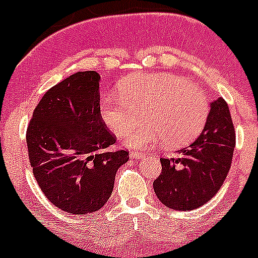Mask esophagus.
Segmentation results:
<instances>
[{
	"label": "esophagus",
	"mask_w": 258,
	"mask_h": 258,
	"mask_svg": "<svg viewBox=\"0 0 258 258\" xmlns=\"http://www.w3.org/2000/svg\"><path fill=\"white\" fill-rule=\"evenodd\" d=\"M130 156H131L132 159H141V157H145V154L140 151H132L131 154H130Z\"/></svg>",
	"instance_id": "esophagus-1"
}]
</instances>
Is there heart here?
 <instances>
[{
  "instance_id": "obj_1",
  "label": "heart",
  "mask_w": 258,
  "mask_h": 258,
  "mask_svg": "<svg viewBox=\"0 0 258 258\" xmlns=\"http://www.w3.org/2000/svg\"><path fill=\"white\" fill-rule=\"evenodd\" d=\"M144 116L145 123L130 130ZM209 114V102L201 87L171 73H147L127 78L118 96L104 97L101 117L131 149L164 141L167 147L186 146L201 135Z\"/></svg>"
}]
</instances>
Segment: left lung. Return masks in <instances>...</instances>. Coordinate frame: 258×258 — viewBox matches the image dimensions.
I'll list each match as a JSON object with an SVG mask.
<instances>
[{
  "label": "left lung",
  "mask_w": 258,
  "mask_h": 258,
  "mask_svg": "<svg viewBox=\"0 0 258 258\" xmlns=\"http://www.w3.org/2000/svg\"><path fill=\"white\" fill-rule=\"evenodd\" d=\"M236 132L227 102L211 103L201 136L171 159H160L161 174L154 181L157 198L167 208L192 211L217 194L231 169Z\"/></svg>",
  "instance_id": "1"
}]
</instances>
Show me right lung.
<instances>
[{"instance_id": "right-lung-1", "label": "right lung", "mask_w": 258, "mask_h": 258, "mask_svg": "<svg viewBox=\"0 0 258 258\" xmlns=\"http://www.w3.org/2000/svg\"><path fill=\"white\" fill-rule=\"evenodd\" d=\"M99 74L78 72L50 88L32 113L26 144L44 196L72 214L101 209L128 151H108L116 136L102 121Z\"/></svg>"}]
</instances>
